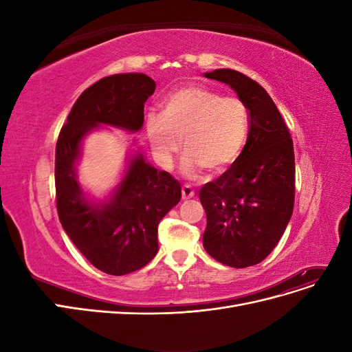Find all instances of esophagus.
Wrapping results in <instances>:
<instances>
[{"mask_svg":"<svg viewBox=\"0 0 352 352\" xmlns=\"http://www.w3.org/2000/svg\"><path fill=\"white\" fill-rule=\"evenodd\" d=\"M194 195H195V192H194L192 186H190V185H184L182 186V198L184 199H189V198H192Z\"/></svg>","mask_w":352,"mask_h":352,"instance_id":"esophagus-1","label":"esophagus"}]
</instances>
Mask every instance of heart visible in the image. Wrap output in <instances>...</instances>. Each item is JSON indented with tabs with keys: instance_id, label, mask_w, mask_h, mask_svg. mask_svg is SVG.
Returning <instances> with one entry per match:
<instances>
[{
	"instance_id": "obj_1",
	"label": "heart",
	"mask_w": 352,
	"mask_h": 352,
	"mask_svg": "<svg viewBox=\"0 0 352 352\" xmlns=\"http://www.w3.org/2000/svg\"><path fill=\"white\" fill-rule=\"evenodd\" d=\"M145 129L153 154L164 168L173 166L184 145L185 175L197 176L202 168L221 173L236 162L247 144L250 111L238 97H223L194 85L168 94L163 114H148Z\"/></svg>"
}]
</instances>
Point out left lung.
Masks as SVG:
<instances>
[{
  "mask_svg": "<svg viewBox=\"0 0 352 352\" xmlns=\"http://www.w3.org/2000/svg\"><path fill=\"white\" fill-rule=\"evenodd\" d=\"M204 76L229 85L250 111V135L242 154L199 190L207 214L202 235L206 251L221 264L243 269L267 257L291 220L294 144L278 107L261 85L230 69H217Z\"/></svg>",
  "mask_w": 352,
  "mask_h": 352,
  "instance_id": "1",
  "label": "left lung"
}]
</instances>
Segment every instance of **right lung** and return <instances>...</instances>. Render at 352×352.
<instances>
[{
	"label": "right lung",
	"mask_w": 352,
	"mask_h": 352,
	"mask_svg": "<svg viewBox=\"0 0 352 352\" xmlns=\"http://www.w3.org/2000/svg\"><path fill=\"white\" fill-rule=\"evenodd\" d=\"M155 82L144 73L102 78L82 92L61 127L56 146L57 211L72 242L98 270L122 276L142 269L158 251V223L182 197L177 180L136 151L109 199L85 195L76 163L83 138L107 124L138 132Z\"/></svg>",
	"instance_id": "obj_1"
}]
</instances>
